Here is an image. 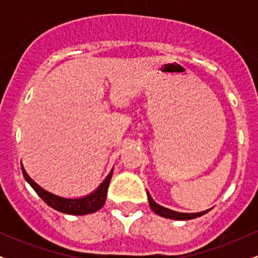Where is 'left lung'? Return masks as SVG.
Here are the masks:
<instances>
[{"instance_id": "obj_1", "label": "left lung", "mask_w": 258, "mask_h": 258, "mask_svg": "<svg viewBox=\"0 0 258 258\" xmlns=\"http://www.w3.org/2000/svg\"><path fill=\"white\" fill-rule=\"evenodd\" d=\"M148 199H149V205L152 207V210L154 212H155L156 215L161 216V217H165V218H171V220H178V221H186V220H193V218H197V217H200V216L205 215L209 210H206V211H201V212H198V214H182V212H177V211H172V210L170 209H166V207L159 205V204H156L155 201L153 200V198L150 197V194L148 193Z\"/></svg>"}]
</instances>
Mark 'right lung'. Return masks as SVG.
<instances>
[{"mask_svg":"<svg viewBox=\"0 0 258 258\" xmlns=\"http://www.w3.org/2000/svg\"><path fill=\"white\" fill-rule=\"evenodd\" d=\"M23 174H24V178L26 182L34 188V190L36 191L38 197H40L47 205L51 206L52 209L68 215H87L92 214V212L98 211V210L102 209L103 205H104L106 193H108V186L109 183H110L112 172L109 173V176L106 177L104 182L99 185V188L97 189L94 193L90 194L88 197L80 198V199H64V198L48 193V191L41 188L40 185L36 184V183L28 176V173L25 172L24 168H23Z\"/></svg>","mask_w":258,"mask_h":258,"instance_id":"1","label":"right lung"}]
</instances>
